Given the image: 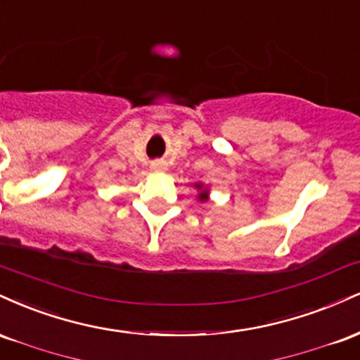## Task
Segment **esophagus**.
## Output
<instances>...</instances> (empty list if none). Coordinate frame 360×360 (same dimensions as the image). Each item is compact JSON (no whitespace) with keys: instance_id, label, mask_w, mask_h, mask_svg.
<instances>
[{"instance_id":"obj_1","label":"esophagus","mask_w":360,"mask_h":360,"mask_svg":"<svg viewBox=\"0 0 360 360\" xmlns=\"http://www.w3.org/2000/svg\"><path fill=\"white\" fill-rule=\"evenodd\" d=\"M151 170L163 172V170H167V167H165V162H162V160H156V162L151 163Z\"/></svg>"}]
</instances>
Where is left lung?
Segmentation results:
<instances>
[{
  "label": "left lung",
  "mask_w": 360,
  "mask_h": 360,
  "mask_svg": "<svg viewBox=\"0 0 360 360\" xmlns=\"http://www.w3.org/2000/svg\"><path fill=\"white\" fill-rule=\"evenodd\" d=\"M195 187L198 188V197L197 198L200 202H205L207 198H209V190H207L202 184H195Z\"/></svg>",
  "instance_id": "8db88e82"
}]
</instances>
